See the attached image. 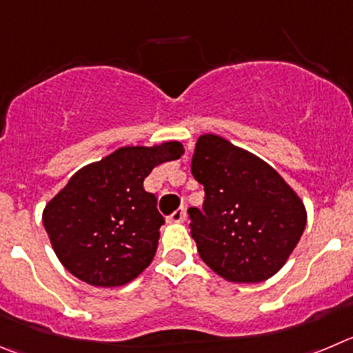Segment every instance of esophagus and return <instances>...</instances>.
I'll return each mask as SVG.
<instances>
[{
  "label": "esophagus",
  "instance_id": "obj_1",
  "mask_svg": "<svg viewBox=\"0 0 353 353\" xmlns=\"http://www.w3.org/2000/svg\"><path fill=\"white\" fill-rule=\"evenodd\" d=\"M184 217H186V210H184L183 207H179V209L174 210V212L170 214L169 217H167V221H169V223H183Z\"/></svg>",
  "mask_w": 353,
  "mask_h": 353
}]
</instances>
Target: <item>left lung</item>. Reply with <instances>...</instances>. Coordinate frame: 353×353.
Here are the masks:
<instances>
[{
    "label": "left lung",
    "mask_w": 353,
    "mask_h": 353,
    "mask_svg": "<svg viewBox=\"0 0 353 353\" xmlns=\"http://www.w3.org/2000/svg\"><path fill=\"white\" fill-rule=\"evenodd\" d=\"M192 174L205 192L202 209H188L203 263L230 282L275 275L305 230L299 196L266 161L214 134L196 141Z\"/></svg>",
    "instance_id": "1"
}]
</instances>
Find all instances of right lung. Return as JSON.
<instances>
[{
	"label": "right lung",
	"instance_id": "right-lung-1",
	"mask_svg": "<svg viewBox=\"0 0 353 353\" xmlns=\"http://www.w3.org/2000/svg\"><path fill=\"white\" fill-rule=\"evenodd\" d=\"M183 154L177 141L127 146L78 170L43 212L64 268L97 288L134 281L153 261L165 223L143 183L154 167Z\"/></svg>",
	"mask_w": 353,
	"mask_h": 353
}]
</instances>
